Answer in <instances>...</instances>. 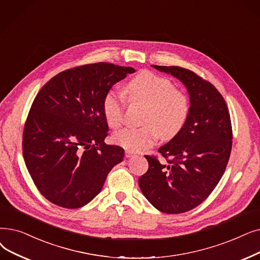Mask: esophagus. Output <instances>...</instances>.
<instances>
[{"instance_id": "34e87169", "label": "esophagus", "mask_w": 260, "mask_h": 260, "mask_svg": "<svg viewBox=\"0 0 260 260\" xmlns=\"http://www.w3.org/2000/svg\"><path fill=\"white\" fill-rule=\"evenodd\" d=\"M124 154H125V157L126 158H131V157H133L134 155H135V153L134 152H132V151H125V153H124Z\"/></svg>"}]
</instances>
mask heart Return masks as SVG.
<instances>
[{"label": "heart", "instance_id": "1", "mask_svg": "<svg viewBox=\"0 0 260 260\" xmlns=\"http://www.w3.org/2000/svg\"><path fill=\"white\" fill-rule=\"evenodd\" d=\"M129 103L146 105L139 128H125L114 135V141L132 152L149 149L160 136L171 140L182 132L189 117L190 104L187 95L175 89L171 81L150 71H142L123 88ZM103 114L110 128H119L124 119L125 105L114 91L103 98Z\"/></svg>", "mask_w": 260, "mask_h": 260}]
</instances>
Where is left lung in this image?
<instances>
[{"instance_id":"left-lung-1","label":"left lung","mask_w":260,"mask_h":260,"mask_svg":"<svg viewBox=\"0 0 260 260\" xmlns=\"http://www.w3.org/2000/svg\"><path fill=\"white\" fill-rule=\"evenodd\" d=\"M182 82L190 96L186 125L158 152L167 160L145 155L146 173L138 183L151 204L166 213H183L204 202L226 169L233 131L226 103L212 84L182 67L152 66Z\"/></svg>"}]
</instances>
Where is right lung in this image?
Instances as JSON below:
<instances>
[{"mask_svg": "<svg viewBox=\"0 0 260 260\" xmlns=\"http://www.w3.org/2000/svg\"><path fill=\"white\" fill-rule=\"evenodd\" d=\"M108 62L84 64L55 75L37 93L23 131L22 150L40 193L63 208H80L96 197L124 150L104 142L108 125L103 98L134 73Z\"/></svg>", "mask_w": 260, "mask_h": 260, "instance_id": "1", "label": "right lung"}]
</instances>
